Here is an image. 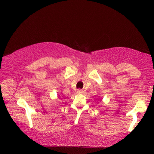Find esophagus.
I'll use <instances>...</instances> for the list:
<instances>
[{"instance_id":"obj_1","label":"esophagus","mask_w":154,"mask_h":154,"mask_svg":"<svg viewBox=\"0 0 154 154\" xmlns=\"http://www.w3.org/2000/svg\"><path fill=\"white\" fill-rule=\"evenodd\" d=\"M77 92H78V93H83V91L82 89H78Z\"/></svg>"}]
</instances>
